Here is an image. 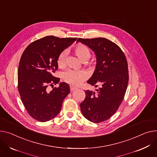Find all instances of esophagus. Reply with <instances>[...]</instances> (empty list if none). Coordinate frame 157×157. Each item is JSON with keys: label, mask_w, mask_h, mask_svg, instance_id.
Here are the masks:
<instances>
[{"label": "esophagus", "mask_w": 157, "mask_h": 157, "mask_svg": "<svg viewBox=\"0 0 157 157\" xmlns=\"http://www.w3.org/2000/svg\"><path fill=\"white\" fill-rule=\"evenodd\" d=\"M76 90H78L77 88L74 87L73 86H70V90H71V91H73Z\"/></svg>", "instance_id": "34e87169"}]
</instances>
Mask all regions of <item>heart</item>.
Segmentation results:
<instances>
[{
    "label": "heart",
    "mask_w": 157,
    "mask_h": 157,
    "mask_svg": "<svg viewBox=\"0 0 157 157\" xmlns=\"http://www.w3.org/2000/svg\"><path fill=\"white\" fill-rule=\"evenodd\" d=\"M75 52L76 56L82 61H88L91 56L90 51L88 47L82 44H78L75 48ZM67 52H62L58 56V65L59 67H63L66 65V59ZM88 77V74L84 71L69 69L66 71L63 75L64 79L68 83L76 85L81 84Z\"/></svg>",
    "instance_id": "b5f03b06"
}]
</instances>
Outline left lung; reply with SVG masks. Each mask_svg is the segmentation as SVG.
Masks as SVG:
<instances>
[{
    "instance_id": "left-lung-1",
    "label": "left lung",
    "mask_w": 157,
    "mask_h": 157,
    "mask_svg": "<svg viewBox=\"0 0 157 157\" xmlns=\"http://www.w3.org/2000/svg\"><path fill=\"white\" fill-rule=\"evenodd\" d=\"M87 46L96 57V68L88 83L98 87L95 91H85L80 104L81 113L89 121L98 123L110 118L124 98L128 82L126 57L115 43L102 37L79 38L78 42Z\"/></svg>"
}]
</instances>
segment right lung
<instances>
[{
  "mask_svg": "<svg viewBox=\"0 0 157 157\" xmlns=\"http://www.w3.org/2000/svg\"><path fill=\"white\" fill-rule=\"evenodd\" d=\"M76 39L46 36L32 42L22 53L18 69V90L27 111L39 121L46 122L58 115L70 92L69 84L64 82L52 90L48 86L53 87L59 82V78L52 75L58 69V56Z\"/></svg>",
  "mask_w": 157,
  "mask_h": 157,
  "instance_id": "right-lung-1",
  "label": "right lung"
}]
</instances>
